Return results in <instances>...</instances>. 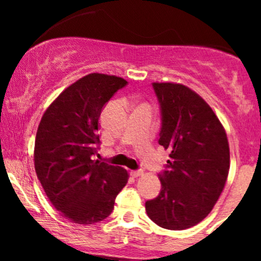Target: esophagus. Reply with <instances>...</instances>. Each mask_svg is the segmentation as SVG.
<instances>
[{
  "instance_id": "1",
  "label": "esophagus",
  "mask_w": 261,
  "mask_h": 261,
  "mask_svg": "<svg viewBox=\"0 0 261 261\" xmlns=\"http://www.w3.org/2000/svg\"><path fill=\"white\" fill-rule=\"evenodd\" d=\"M130 175L133 176V178H139V176L142 175V170H141V169L131 170V172H130Z\"/></svg>"
}]
</instances>
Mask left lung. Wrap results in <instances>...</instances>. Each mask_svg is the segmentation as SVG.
Listing matches in <instances>:
<instances>
[{"label":"left lung","instance_id":"8db88e82","mask_svg":"<svg viewBox=\"0 0 261 261\" xmlns=\"http://www.w3.org/2000/svg\"><path fill=\"white\" fill-rule=\"evenodd\" d=\"M161 110L158 143L169 160L158 174L161 193L146 201L155 224L181 230L211 212L229 170L226 131L210 106L195 92L176 83H152Z\"/></svg>","mask_w":261,"mask_h":261}]
</instances>
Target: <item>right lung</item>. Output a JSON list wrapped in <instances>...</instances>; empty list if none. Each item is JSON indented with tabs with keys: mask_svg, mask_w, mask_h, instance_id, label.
Instances as JSON below:
<instances>
[{
	"mask_svg": "<svg viewBox=\"0 0 261 261\" xmlns=\"http://www.w3.org/2000/svg\"><path fill=\"white\" fill-rule=\"evenodd\" d=\"M127 82L91 73L66 88L46 109L37 131L34 166L54 207L80 224L103 221L127 182L121 167L95 160L103 108Z\"/></svg>",
	"mask_w": 261,
	"mask_h": 261,
	"instance_id": "1",
	"label": "right lung"
}]
</instances>
